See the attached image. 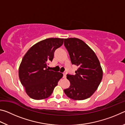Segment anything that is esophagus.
Wrapping results in <instances>:
<instances>
[{"label": "esophagus", "mask_w": 125, "mask_h": 125, "mask_svg": "<svg viewBox=\"0 0 125 125\" xmlns=\"http://www.w3.org/2000/svg\"><path fill=\"white\" fill-rule=\"evenodd\" d=\"M63 78H66V75H67V73H65V72L63 73Z\"/></svg>", "instance_id": "34e87169"}]
</instances>
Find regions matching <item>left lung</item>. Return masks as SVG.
<instances>
[{
	"mask_svg": "<svg viewBox=\"0 0 125 125\" xmlns=\"http://www.w3.org/2000/svg\"><path fill=\"white\" fill-rule=\"evenodd\" d=\"M64 45L72 64L78 67L75 75H67L70 86L64 92L73 100H85L94 94L102 80L103 72L100 62L92 48L81 40L65 39Z\"/></svg>",
	"mask_w": 125,
	"mask_h": 125,
	"instance_id": "left-lung-1",
	"label": "left lung"
}]
</instances>
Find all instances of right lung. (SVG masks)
<instances>
[{"label": "right lung", "instance_id": "1", "mask_svg": "<svg viewBox=\"0 0 125 125\" xmlns=\"http://www.w3.org/2000/svg\"><path fill=\"white\" fill-rule=\"evenodd\" d=\"M64 39L49 38L37 42L27 51L19 68V77L28 96L35 100L49 97L63 74L49 71L48 62L53 59L55 50Z\"/></svg>", "mask_w": 125, "mask_h": 125}]
</instances>
